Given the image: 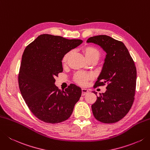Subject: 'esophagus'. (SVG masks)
I'll return each instance as SVG.
<instances>
[{"label":"esophagus","mask_w":150,"mask_h":150,"mask_svg":"<svg viewBox=\"0 0 150 150\" xmlns=\"http://www.w3.org/2000/svg\"><path fill=\"white\" fill-rule=\"evenodd\" d=\"M88 92V90L86 88H82V96L86 95V93Z\"/></svg>","instance_id":"esophagus-1"}]
</instances>
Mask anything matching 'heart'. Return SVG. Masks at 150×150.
<instances>
[{
    "label": "heart",
    "instance_id": "b5f03b06",
    "mask_svg": "<svg viewBox=\"0 0 150 150\" xmlns=\"http://www.w3.org/2000/svg\"><path fill=\"white\" fill-rule=\"evenodd\" d=\"M83 52L86 57L88 60L91 59H98L99 60V57L101 56V53L99 50L93 45H86L83 48ZM72 52L69 51L67 53L64 55L62 58L63 64L67 63V60H69V57H71ZM92 79V75L90 73H84L82 71H79L76 73L73 76V80L77 84L81 85V86H84L88 83V81L91 80Z\"/></svg>",
    "mask_w": 150,
    "mask_h": 150
}]
</instances>
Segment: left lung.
Segmentation results:
<instances>
[{"label":"left lung","mask_w":150,"mask_h":150,"mask_svg":"<svg viewBox=\"0 0 150 150\" xmlns=\"http://www.w3.org/2000/svg\"><path fill=\"white\" fill-rule=\"evenodd\" d=\"M87 42L98 44L107 52L102 71L93 86L106 84L107 90L99 93L92 105L93 114L102 123H116L124 118L133 105L137 83L135 64L120 41L99 35L89 38Z\"/></svg>","instance_id":"8db88e82"}]
</instances>
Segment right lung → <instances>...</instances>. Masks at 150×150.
Instances as JSON below:
<instances>
[{
    "instance_id": "obj_1",
    "label": "right lung",
    "mask_w": 150,
    "mask_h": 150,
    "mask_svg": "<svg viewBox=\"0 0 150 150\" xmlns=\"http://www.w3.org/2000/svg\"><path fill=\"white\" fill-rule=\"evenodd\" d=\"M82 42L42 34L23 52L18 75L20 92L32 113L44 122L66 121L81 98L80 87L71 84L60 90L55 86L54 77L63 71L64 55Z\"/></svg>"
}]
</instances>
